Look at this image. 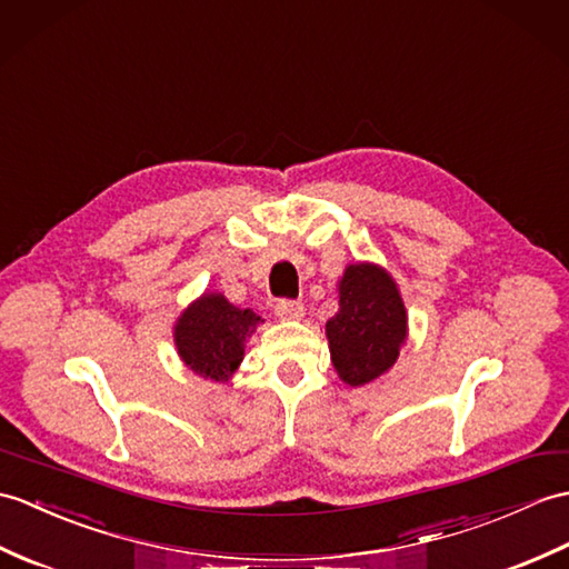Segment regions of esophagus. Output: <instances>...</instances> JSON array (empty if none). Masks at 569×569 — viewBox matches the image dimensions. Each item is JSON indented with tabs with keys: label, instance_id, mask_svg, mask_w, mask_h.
Masks as SVG:
<instances>
[{
	"label": "esophagus",
	"instance_id": "obj_1",
	"mask_svg": "<svg viewBox=\"0 0 569 569\" xmlns=\"http://www.w3.org/2000/svg\"><path fill=\"white\" fill-rule=\"evenodd\" d=\"M273 312L281 317V320H300L302 312H306V308H302V302L298 300H279L273 306Z\"/></svg>",
	"mask_w": 569,
	"mask_h": 569
}]
</instances>
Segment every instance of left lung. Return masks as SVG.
Instances as JSON below:
<instances>
[{"label": "left lung", "instance_id": "obj_1", "mask_svg": "<svg viewBox=\"0 0 569 569\" xmlns=\"http://www.w3.org/2000/svg\"><path fill=\"white\" fill-rule=\"evenodd\" d=\"M339 378L366 386L398 361L407 339V310L398 283L376 263H349L339 281V312L327 320Z\"/></svg>", "mask_w": 569, "mask_h": 569}]
</instances>
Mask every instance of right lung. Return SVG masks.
Instances as JSON below:
<instances>
[{
	"label": "right lung",
	"instance_id": "right-lung-1",
	"mask_svg": "<svg viewBox=\"0 0 569 569\" xmlns=\"http://www.w3.org/2000/svg\"><path fill=\"white\" fill-rule=\"evenodd\" d=\"M261 317L240 310L220 293H203L181 312L174 325V345L181 361L196 376L228 382L244 359V341Z\"/></svg>",
	"mask_w": 569,
	"mask_h": 569
}]
</instances>
